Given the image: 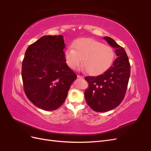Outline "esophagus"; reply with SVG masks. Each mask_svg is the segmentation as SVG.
Wrapping results in <instances>:
<instances>
[{
  "instance_id": "esophagus-1",
  "label": "esophagus",
  "mask_w": 151,
  "mask_h": 151,
  "mask_svg": "<svg viewBox=\"0 0 151 151\" xmlns=\"http://www.w3.org/2000/svg\"><path fill=\"white\" fill-rule=\"evenodd\" d=\"M77 78H78V79H83V77L82 76H80V75H77Z\"/></svg>"
}]
</instances>
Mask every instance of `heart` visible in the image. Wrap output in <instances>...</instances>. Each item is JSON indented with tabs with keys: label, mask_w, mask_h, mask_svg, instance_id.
Wrapping results in <instances>:
<instances>
[{
	"label": "heart",
	"mask_w": 151,
	"mask_h": 151,
	"mask_svg": "<svg viewBox=\"0 0 151 151\" xmlns=\"http://www.w3.org/2000/svg\"><path fill=\"white\" fill-rule=\"evenodd\" d=\"M74 47L67 48L65 52L67 64L72 69L78 67L83 58L88 74L98 76L106 71L113 61V50L97 40L81 38L74 43Z\"/></svg>",
	"instance_id": "heart-1"
}]
</instances>
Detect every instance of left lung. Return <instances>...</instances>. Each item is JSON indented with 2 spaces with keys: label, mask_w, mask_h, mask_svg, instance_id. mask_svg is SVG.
Returning <instances> with one entry per match:
<instances>
[{
  "label": "left lung",
  "mask_w": 151,
  "mask_h": 151,
  "mask_svg": "<svg viewBox=\"0 0 151 151\" xmlns=\"http://www.w3.org/2000/svg\"><path fill=\"white\" fill-rule=\"evenodd\" d=\"M115 49L116 58L111 67L98 76H87L89 87L84 96L87 104L97 112H104L117 107L127 91L130 75V65L124 48L110 37L103 38Z\"/></svg>",
  "instance_id": "obj_1"
}]
</instances>
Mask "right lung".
Masks as SVG:
<instances>
[{"mask_svg": "<svg viewBox=\"0 0 151 151\" xmlns=\"http://www.w3.org/2000/svg\"><path fill=\"white\" fill-rule=\"evenodd\" d=\"M63 36H44L30 45L22 63L24 93L36 106L47 111L64 103L77 75L68 67Z\"/></svg>", "mask_w": 151, "mask_h": 151, "instance_id": "1", "label": "right lung"}]
</instances>
